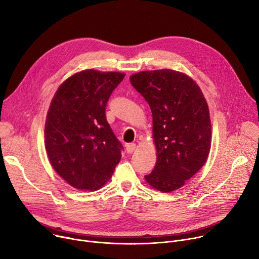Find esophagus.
Masks as SVG:
<instances>
[{
	"label": "esophagus",
	"instance_id": "obj_1",
	"mask_svg": "<svg viewBox=\"0 0 259 259\" xmlns=\"http://www.w3.org/2000/svg\"><path fill=\"white\" fill-rule=\"evenodd\" d=\"M135 149H136V145H135V144H127V145H126V151H127V153H129V154L133 153V152L135 151Z\"/></svg>",
	"mask_w": 259,
	"mask_h": 259
}]
</instances>
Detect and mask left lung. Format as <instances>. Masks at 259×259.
Masks as SVG:
<instances>
[{
    "mask_svg": "<svg viewBox=\"0 0 259 259\" xmlns=\"http://www.w3.org/2000/svg\"><path fill=\"white\" fill-rule=\"evenodd\" d=\"M130 82L153 115L157 162L146 181L158 191H175L207 159L211 138L207 103L191 77L170 69L135 73Z\"/></svg>",
    "mask_w": 259,
    "mask_h": 259,
    "instance_id": "1",
    "label": "left lung"
}]
</instances>
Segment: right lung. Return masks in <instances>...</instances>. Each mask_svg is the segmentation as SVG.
<instances>
[{
	"instance_id": "obj_1",
	"label": "right lung",
	"mask_w": 259,
	"mask_h": 259,
	"mask_svg": "<svg viewBox=\"0 0 259 259\" xmlns=\"http://www.w3.org/2000/svg\"><path fill=\"white\" fill-rule=\"evenodd\" d=\"M125 77L83 70L66 79L52 100L44 143L52 166L79 190H98L113 174L123 146L107 123L105 108Z\"/></svg>"
}]
</instances>
